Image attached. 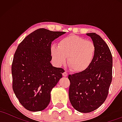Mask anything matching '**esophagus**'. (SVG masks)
Instances as JSON below:
<instances>
[{
  "label": "esophagus",
  "mask_w": 122,
  "mask_h": 122,
  "mask_svg": "<svg viewBox=\"0 0 122 122\" xmlns=\"http://www.w3.org/2000/svg\"><path fill=\"white\" fill-rule=\"evenodd\" d=\"M62 75H63V76H64V77H67V76H68V73H67L66 72H64L62 73Z\"/></svg>",
  "instance_id": "obj_1"
}]
</instances>
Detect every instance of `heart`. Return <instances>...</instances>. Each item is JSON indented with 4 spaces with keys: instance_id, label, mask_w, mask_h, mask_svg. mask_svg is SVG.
<instances>
[{
    "instance_id": "b5f03b06",
    "label": "heart",
    "mask_w": 122,
    "mask_h": 122,
    "mask_svg": "<svg viewBox=\"0 0 122 122\" xmlns=\"http://www.w3.org/2000/svg\"><path fill=\"white\" fill-rule=\"evenodd\" d=\"M96 46L93 42L79 36H72L64 38L58 43V46L51 47V54L54 62L61 66L67 63L73 71L83 72L92 65L94 60Z\"/></svg>"
}]
</instances>
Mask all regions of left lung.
<instances>
[{
    "label": "left lung",
    "mask_w": 122,
    "mask_h": 122,
    "mask_svg": "<svg viewBox=\"0 0 122 122\" xmlns=\"http://www.w3.org/2000/svg\"><path fill=\"white\" fill-rule=\"evenodd\" d=\"M86 35L96 46L93 62L84 72L68 76L70 102L75 110L83 113L96 110L105 102L112 75V57L107 43L96 33Z\"/></svg>",
    "instance_id": "left-lung-1"
}]
</instances>
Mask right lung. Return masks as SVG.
<instances>
[{
  "mask_svg": "<svg viewBox=\"0 0 122 122\" xmlns=\"http://www.w3.org/2000/svg\"><path fill=\"white\" fill-rule=\"evenodd\" d=\"M65 33L39 29L18 45L11 66L12 89L26 110L41 111L49 104L51 89L64 72L50 63L51 42Z\"/></svg>",
  "mask_w": 122,
  "mask_h": 122,
  "instance_id": "add662e5",
  "label": "right lung"
}]
</instances>
